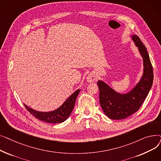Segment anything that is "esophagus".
<instances>
[{
    "label": "esophagus",
    "mask_w": 161,
    "mask_h": 161,
    "mask_svg": "<svg viewBox=\"0 0 161 161\" xmlns=\"http://www.w3.org/2000/svg\"><path fill=\"white\" fill-rule=\"evenodd\" d=\"M97 75L95 73L92 72L90 73L87 77V81L89 83H91V82H94L97 80Z\"/></svg>",
    "instance_id": "1"
}]
</instances>
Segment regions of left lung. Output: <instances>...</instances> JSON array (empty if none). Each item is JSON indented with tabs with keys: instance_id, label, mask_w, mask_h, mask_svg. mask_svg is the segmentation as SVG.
<instances>
[{
	"instance_id": "left-lung-1",
	"label": "left lung",
	"mask_w": 161,
	"mask_h": 161,
	"mask_svg": "<svg viewBox=\"0 0 161 161\" xmlns=\"http://www.w3.org/2000/svg\"><path fill=\"white\" fill-rule=\"evenodd\" d=\"M131 37L143 58V72L138 83L129 92L121 94L103 81H97L100 106L104 114L114 120L123 119L136 113L145 100L153 85V67L146 47L138 36L133 35Z\"/></svg>"
}]
</instances>
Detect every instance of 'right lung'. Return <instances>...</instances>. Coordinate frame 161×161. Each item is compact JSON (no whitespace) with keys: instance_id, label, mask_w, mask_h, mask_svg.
<instances>
[{"instance_id":"add662e5","label":"right lung","mask_w":161,"mask_h":161,"mask_svg":"<svg viewBox=\"0 0 161 161\" xmlns=\"http://www.w3.org/2000/svg\"><path fill=\"white\" fill-rule=\"evenodd\" d=\"M80 91V89L76 90L60 107L51 112H38L29 108L26 104H23L30 114L38 119L49 123H60L66 120L71 114L75 105L76 98L78 97Z\"/></svg>"}]
</instances>
